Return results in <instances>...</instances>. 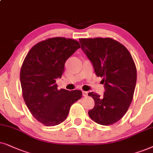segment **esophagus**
I'll return each instance as SVG.
<instances>
[{
	"instance_id": "esophagus-1",
	"label": "esophagus",
	"mask_w": 153,
	"mask_h": 153,
	"mask_svg": "<svg viewBox=\"0 0 153 153\" xmlns=\"http://www.w3.org/2000/svg\"><path fill=\"white\" fill-rule=\"evenodd\" d=\"M82 95H83V97H87V96L88 95V92H87V91H82Z\"/></svg>"
}]
</instances>
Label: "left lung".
Wrapping results in <instances>:
<instances>
[{
  "instance_id": "8db88e82",
  "label": "left lung",
  "mask_w": 153,
  "mask_h": 153,
  "mask_svg": "<svg viewBox=\"0 0 153 153\" xmlns=\"http://www.w3.org/2000/svg\"><path fill=\"white\" fill-rule=\"evenodd\" d=\"M79 40L96 75L103 78L104 83L103 97L88 94L94 100V107L88 112L89 116L99 125H113L125 115L133 99L137 77L135 63L127 49L112 38Z\"/></svg>"
}]
</instances>
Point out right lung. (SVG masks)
I'll list each match as a JSON object with an SVG mask.
<instances>
[{
  "label": "right lung",
  "instance_id": "add662e5",
  "mask_svg": "<svg viewBox=\"0 0 153 153\" xmlns=\"http://www.w3.org/2000/svg\"><path fill=\"white\" fill-rule=\"evenodd\" d=\"M80 48L71 38H48L35 45L24 59L20 71L24 100L32 115L47 127L64 122L71 105L82 98L80 90L58 89L56 84L66 61Z\"/></svg>",
  "mask_w": 153,
  "mask_h": 153
}]
</instances>
